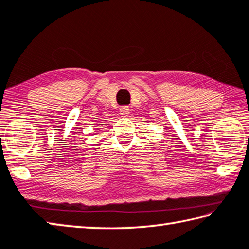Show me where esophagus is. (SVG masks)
I'll list each match as a JSON object with an SVG mask.
<instances>
[{
    "mask_svg": "<svg viewBox=\"0 0 249 249\" xmlns=\"http://www.w3.org/2000/svg\"><path fill=\"white\" fill-rule=\"evenodd\" d=\"M120 114H121L122 116H123V117L128 116V114H129V108H128L127 106H122L121 108H120Z\"/></svg>",
    "mask_w": 249,
    "mask_h": 249,
    "instance_id": "esophagus-1",
    "label": "esophagus"
}]
</instances>
